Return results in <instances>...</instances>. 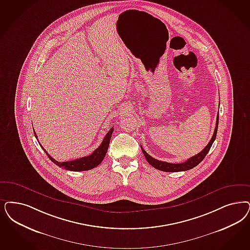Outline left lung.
Instances as JSON below:
<instances>
[{"label": "left lung", "instance_id": "8db88e82", "mask_svg": "<svg viewBox=\"0 0 250 250\" xmlns=\"http://www.w3.org/2000/svg\"><path fill=\"white\" fill-rule=\"evenodd\" d=\"M218 124H219V114L217 115V119H216V126L215 129H214V133L212 135V138L209 140V142L208 143V145L198 154L191 157L188 161H186L185 163H181V164H170V163H166V162H162V161L156 160L154 158H152L151 156L148 155L142 146H141V150H142L143 154L145 156L147 163L150 164L151 166H153L156 169L160 170V171L171 172L188 171V170H190V169L196 167L198 164H200L202 162V160L205 158V156L208 154V150L210 149V147H211L214 140H215L217 130H218Z\"/></svg>", "mask_w": 250, "mask_h": 250}]
</instances>
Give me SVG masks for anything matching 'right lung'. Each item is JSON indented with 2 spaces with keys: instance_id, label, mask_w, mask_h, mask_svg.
<instances>
[{
  "instance_id": "add662e5",
  "label": "right lung",
  "mask_w": 250,
  "mask_h": 250,
  "mask_svg": "<svg viewBox=\"0 0 250 250\" xmlns=\"http://www.w3.org/2000/svg\"><path fill=\"white\" fill-rule=\"evenodd\" d=\"M34 131V128H33ZM113 132V127L109 130V132L106 134V136L104 137V140L102 142V144L100 146L95 149L92 154L90 155L86 156V157H82L80 159H77V160H73V161H68V162H57L55 161L52 156L50 155L45 149L43 146L42 147L43 148L44 152L47 154L49 157V159L52 161L53 164L58 165L60 168H63L65 170L68 171H74V172H80V171H87V170H91L95 167H97L99 164H101L104 161V157L106 155V152L108 150L109 147V144H110V140L112 138V134ZM34 135L37 140H38V137L37 134L34 131ZM39 141V140H38ZM40 143V142H39Z\"/></svg>"
}]
</instances>
